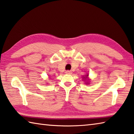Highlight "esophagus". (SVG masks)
I'll list each match as a JSON object with an SVG mask.
<instances>
[{
	"mask_svg": "<svg viewBox=\"0 0 134 134\" xmlns=\"http://www.w3.org/2000/svg\"><path fill=\"white\" fill-rule=\"evenodd\" d=\"M65 74H67L68 75H70L72 74V71H69V70H67L65 71Z\"/></svg>",
	"mask_w": 134,
	"mask_h": 134,
	"instance_id": "1",
	"label": "esophagus"
}]
</instances>
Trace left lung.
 Wrapping results in <instances>:
<instances>
[{
	"instance_id": "1",
	"label": "left lung",
	"mask_w": 134,
	"mask_h": 134,
	"mask_svg": "<svg viewBox=\"0 0 134 134\" xmlns=\"http://www.w3.org/2000/svg\"><path fill=\"white\" fill-rule=\"evenodd\" d=\"M88 75H86V77H83V78H86V77H88Z\"/></svg>"
}]
</instances>
